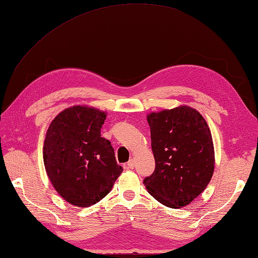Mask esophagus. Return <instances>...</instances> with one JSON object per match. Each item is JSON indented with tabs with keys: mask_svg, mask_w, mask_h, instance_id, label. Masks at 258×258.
<instances>
[{
	"mask_svg": "<svg viewBox=\"0 0 258 258\" xmlns=\"http://www.w3.org/2000/svg\"><path fill=\"white\" fill-rule=\"evenodd\" d=\"M127 168L128 169H134L135 168V161L133 159H130L129 161L127 162Z\"/></svg>",
	"mask_w": 258,
	"mask_h": 258,
	"instance_id": "obj_1",
	"label": "esophagus"
}]
</instances>
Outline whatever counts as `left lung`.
Listing matches in <instances>:
<instances>
[{"mask_svg":"<svg viewBox=\"0 0 258 258\" xmlns=\"http://www.w3.org/2000/svg\"><path fill=\"white\" fill-rule=\"evenodd\" d=\"M147 120L156 168L144 184L165 207H186L213 175L214 148L209 125L199 111L187 106L152 112Z\"/></svg>","mask_w":258,"mask_h":258,"instance_id":"8db88e82","label":"left lung"}]
</instances>
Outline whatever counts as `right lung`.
I'll return each instance as SVG.
<instances>
[{
	"label": "right lung",
	"mask_w": 258,
	"mask_h": 258,
	"mask_svg": "<svg viewBox=\"0 0 258 258\" xmlns=\"http://www.w3.org/2000/svg\"><path fill=\"white\" fill-rule=\"evenodd\" d=\"M106 113L95 108H67L49 124L43 158L59 196L87 208L104 199L122 172L109 140L100 137Z\"/></svg>",
	"instance_id": "1"
}]
</instances>
